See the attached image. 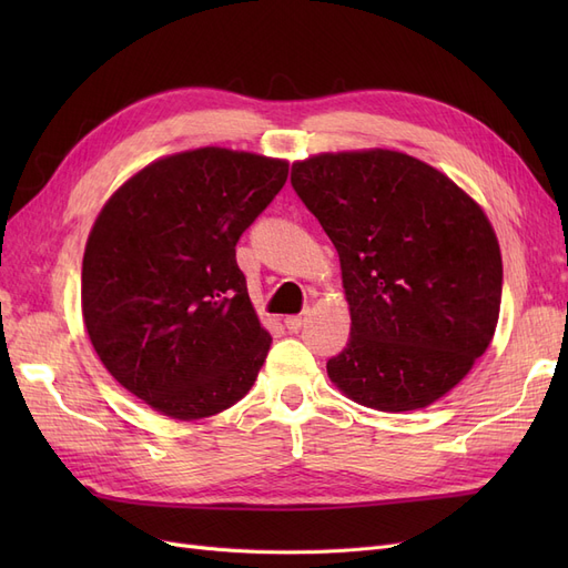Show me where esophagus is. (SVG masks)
Here are the masks:
<instances>
[{
	"label": "esophagus",
	"instance_id": "obj_1",
	"mask_svg": "<svg viewBox=\"0 0 568 568\" xmlns=\"http://www.w3.org/2000/svg\"><path fill=\"white\" fill-rule=\"evenodd\" d=\"M305 322H307V313H305V315H291V317L284 320L288 332H298Z\"/></svg>",
	"mask_w": 568,
	"mask_h": 568
}]
</instances>
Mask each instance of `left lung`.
<instances>
[{"instance_id": "obj_1", "label": "left lung", "mask_w": 568, "mask_h": 568, "mask_svg": "<svg viewBox=\"0 0 568 568\" xmlns=\"http://www.w3.org/2000/svg\"><path fill=\"white\" fill-rule=\"evenodd\" d=\"M291 184L338 251L351 338L332 384L379 412L424 409L450 393L495 336L503 255L484 209L393 149L315 153Z\"/></svg>"}]
</instances>
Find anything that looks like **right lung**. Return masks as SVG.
Here are the masks:
<instances>
[{
  "label": "right lung",
  "instance_id": "1",
  "mask_svg": "<svg viewBox=\"0 0 568 568\" xmlns=\"http://www.w3.org/2000/svg\"><path fill=\"white\" fill-rule=\"evenodd\" d=\"M288 161L201 146L151 161L99 211L82 257V320L101 365L151 409L196 422L236 405L272 336L236 242Z\"/></svg>",
  "mask_w": 568,
  "mask_h": 568
}]
</instances>
